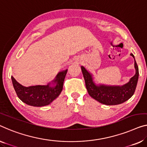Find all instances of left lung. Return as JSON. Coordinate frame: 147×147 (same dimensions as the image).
Here are the masks:
<instances>
[{
	"label": "left lung",
	"instance_id": "obj_1",
	"mask_svg": "<svg viewBox=\"0 0 147 147\" xmlns=\"http://www.w3.org/2000/svg\"><path fill=\"white\" fill-rule=\"evenodd\" d=\"M131 55L134 58L135 74L129 81L123 86H108L102 84H96L94 80L92 74L83 66H81L85 84L89 95L94 99L103 104L112 106L122 104L128 100L134 94L139 79V68L133 53Z\"/></svg>",
	"mask_w": 147,
	"mask_h": 147
}]
</instances>
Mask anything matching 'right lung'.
Listing matches in <instances>:
<instances>
[{
	"label": "right lung",
	"mask_w": 147,
	"mask_h": 147,
	"mask_svg": "<svg viewBox=\"0 0 147 147\" xmlns=\"http://www.w3.org/2000/svg\"><path fill=\"white\" fill-rule=\"evenodd\" d=\"M67 70L59 72L55 78L47 85L26 87L18 82L12 76H11V79L20 100L29 106L42 107L50 104L60 95Z\"/></svg>",
	"instance_id": "add662e5"
}]
</instances>
